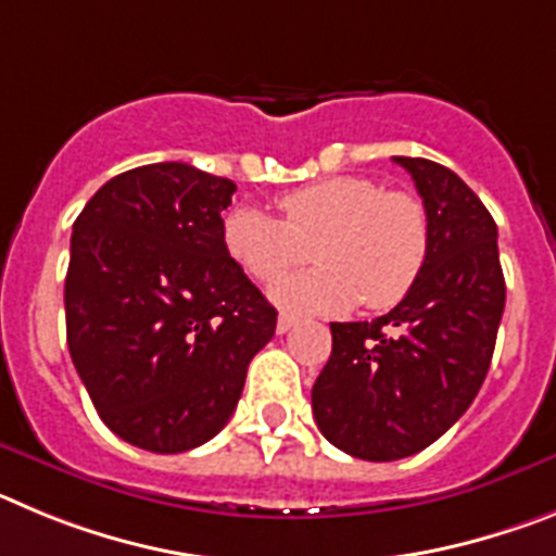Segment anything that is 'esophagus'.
Wrapping results in <instances>:
<instances>
[{"instance_id":"esophagus-1","label":"esophagus","mask_w":556,"mask_h":556,"mask_svg":"<svg viewBox=\"0 0 556 556\" xmlns=\"http://www.w3.org/2000/svg\"><path fill=\"white\" fill-rule=\"evenodd\" d=\"M292 326H294L292 314H278V326H275V331L287 333V331H292Z\"/></svg>"}]
</instances>
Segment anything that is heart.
I'll return each instance as SVG.
<instances>
[{
  "label": "heart",
  "instance_id": "1",
  "mask_svg": "<svg viewBox=\"0 0 556 556\" xmlns=\"http://www.w3.org/2000/svg\"><path fill=\"white\" fill-rule=\"evenodd\" d=\"M281 219L264 211H230L225 248L258 283L281 281L308 262L320 267L273 289L294 314H331L353 306L390 308L415 287L429 258L426 205L406 191H384L370 178H328L278 200Z\"/></svg>",
  "mask_w": 556,
  "mask_h": 556
}]
</instances>
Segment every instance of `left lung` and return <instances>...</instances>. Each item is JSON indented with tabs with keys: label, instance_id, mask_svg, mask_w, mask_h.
I'll use <instances>...</instances> for the list:
<instances>
[{
	"label": "left lung",
	"instance_id": "8db88e82",
	"mask_svg": "<svg viewBox=\"0 0 556 556\" xmlns=\"http://www.w3.org/2000/svg\"><path fill=\"white\" fill-rule=\"evenodd\" d=\"M429 214L426 267L372 323H331V358L312 387L314 420L339 451L392 462L429 448L473 404L493 358L507 287L498 228L448 166L395 155Z\"/></svg>",
	"mask_w": 556,
	"mask_h": 556
}]
</instances>
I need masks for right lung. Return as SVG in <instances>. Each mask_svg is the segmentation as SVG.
<instances>
[{"mask_svg": "<svg viewBox=\"0 0 556 556\" xmlns=\"http://www.w3.org/2000/svg\"><path fill=\"white\" fill-rule=\"evenodd\" d=\"M236 184L180 161L108 180L72 233L68 353L102 424L180 454L233 415L278 312L225 248Z\"/></svg>", "mask_w": 556, "mask_h": 556, "instance_id": "right-lung-1", "label": "right lung"}]
</instances>
